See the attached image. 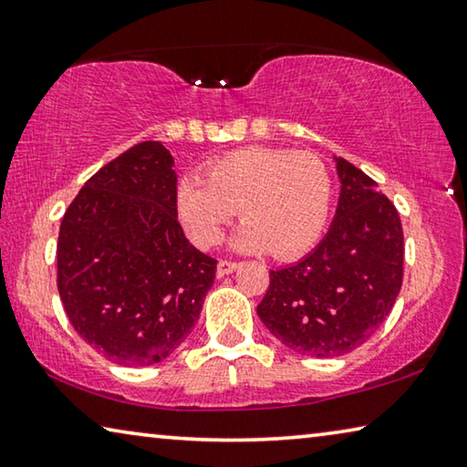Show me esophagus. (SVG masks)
Instances as JSON below:
<instances>
[{
	"mask_svg": "<svg viewBox=\"0 0 467 467\" xmlns=\"http://www.w3.org/2000/svg\"><path fill=\"white\" fill-rule=\"evenodd\" d=\"M240 267V263H235V261H227V259H221L219 263H217V274L219 275H227V274H232V272H235V269Z\"/></svg>",
	"mask_w": 467,
	"mask_h": 467,
	"instance_id": "obj_1",
	"label": "esophagus"
}]
</instances>
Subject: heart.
Segmentation results:
<instances>
[{
	"label": "heart",
	"instance_id": "b5f03b06",
	"mask_svg": "<svg viewBox=\"0 0 467 467\" xmlns=\"http://www.w3.org/2000/svg\"><path fill=\"white\" fill-rule=\"evenodd\" d=\"M333 181L316 153L246 147L214 160L206 179L179 183V217L195 244L214 246L240 214L234 246L293 256L307 250L327 225Z\"/></svg>",
	"mask_w": 467,
	"mask_h": 467
}]
</instances>
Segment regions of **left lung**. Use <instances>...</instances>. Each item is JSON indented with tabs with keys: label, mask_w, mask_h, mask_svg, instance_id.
Masks as SVG:
<instances>
[{
	"label": "left lung",
	"mask_w": 467,
	"mask_h": 467,
	"mask_svg": "<svg viewBox=\"0 0 467 467\" xmlns=\"http://www.w3.org/2000/svg\"><path fill=\"white\" fill-rule=\"evenodd\" d=\"M335 161L341 193L328 234L299 263L269 272L256 307L275 339L314 358L362 346L389 316L402 286L400 214L360 168Z\"/></svg>",
	"instance_id": "obj_1"
}]
</instances>
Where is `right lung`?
Returning a JSON list of instances; mask_svg holds the SVG:
<instances>
[{"label": "right lung", "mask_w": 467, "mask_h": 467, "mask_svg": "<svg viewBox=\"0 0 467 467\" xmlns=\"http://www.w3.org/2000/svg\"><path fill=\"white\" fill-rule=\"evenodd\" d=\"M143 140L86 181L60 223L57 286L82 339L124 367L172 354L198 322L217 261L177 219V172Z\"/></svg>", "instance_id": "1"}]
</instances>
